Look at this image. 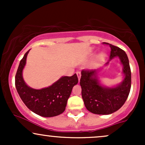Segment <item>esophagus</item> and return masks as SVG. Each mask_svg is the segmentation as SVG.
Listing matches in <instances>:
<instances>
[{"mask_svg": "<svg viewBox=\"0 0 145 145\" xmlns=\"http://www.w3.org/2000/svg\"><path fill=\"white\" fill-rule=\"evenodd\" d=\"M76 74H77V76H78V80H80V77H81V72H80V71H76Z\"/></svg>", "mask_w": 145, "mask_h": 145, "instance_id": "obj_1", "label": "esophagus"}]
</instances>
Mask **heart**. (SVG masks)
Wrapping results in <instances>:
<instances>
[{"label": "heart", "mask_w": 145, "mask_h": 145, "mask_svg": "<svg viewBox=\"0 0 145 145\" xmlns=\"http://www.w3.org/2000/svg\"><path fill=\"white\" fill-rule=\"evenodd\" d=\"M104 56H105L104 54H101V58H104Z\"/></svg>", "instance_id": "obj_1"}]
</instances>
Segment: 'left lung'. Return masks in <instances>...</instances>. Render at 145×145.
Masks as SVG:
<instances>
[{
	"mask_svg": "<svg viewBox=\"0 0 145 145\" xmlns=\"http://www.w3.org/2000/svg\"><path fill=\"white\" fill-rule=\"evenodd\" d=\"M108 64L111 60L118 57L123 65V80L120 84L112 87L103 86L97 77L99 69L82 70L80 84L82 97L86 109L96 114H110L120 109L127 100L131 89V70L129 59L125 51L112 44Z\"/></svg>",
	"mask_w": 145,
	"mask_h": 145,
	"instance_id": "obj_1",
	"label": "left lung"
}]
</instances>
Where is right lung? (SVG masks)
I'll return each instance as SVG.
<instances>
[{"label": "right lung", "instance_id": "right-lung-1", "mask_svg": "<svg viewBox=\"0 0 145 145\" xmlns=\"http://www.w3.org/2000/svg\"><path fill=\"white\" fill-rule=\"evenodd\" d=\"M29 51L25 53L20 62L16 75L15 84L18 94L28 108L38 115L44 117L59 115L65 110L73 87L78 84L77 75L62 76L48 87L33 89L25 83L22 76Z\"/></svg>", "mask_w": 145, "mask_h": 145}]
</instances>
